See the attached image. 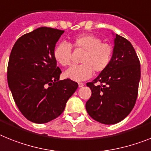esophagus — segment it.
Segmentation results:
<instances>
[{
  "label": "esophagus",
  "mask_w": 151,
  "mask_h": 151,
  "mask_svg": "<svg viewBox=\"0 0 151 151\" xmlns=\"http://www.w3.org/2000/svg\"><path fill=\"white\" fill-rule=\"evenodd\" d=\"M84 85H85L84 83H81V82H80V83H78V86H79V87H83Z\"/></svg>",
  "instance_id": "obj_1"
}]
</instances>
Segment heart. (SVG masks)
<instances>
[{"label":"heart","instance_id":"heart-1","mask_svg":"<svg viewBox=\"0 0 151 151\" xmlns=\"http://www.w3.org/2000/svg\"><path fill=\"white\" fill-rule=\"evenodd\" d=\"M71 48L84 51L80 60L81 65H74L65 73L68 78L75 81L89 79L93 73L104 71L111 64L113 48L109 43L92 34H81L73 38L70 43L61 42L54 48V58L62 67L71 64Z\"/></svg>","mask_w":151,"mask_h":151}]
</instances>
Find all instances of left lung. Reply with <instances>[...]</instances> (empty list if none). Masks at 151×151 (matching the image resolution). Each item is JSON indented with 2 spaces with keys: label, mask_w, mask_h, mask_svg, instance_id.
Returning <instances> with one entry per match:
<instances>
[{
  "label": "left lung",
  "mask_w": 151,
  "mask_h": 151,
  "mask_svg": "<svg viewBox=\"0 0 151 151\" xmlns=\"http://www.w3.org/2000/svg\"><path fill=\"white\" fill-rule=\"evenodd\" d=\"M113 56L109 66L95 80L86 83L92 91L86 109L102 124L121 122L132 112L138 94L140 61L132 45L115 34Z\"/></svg>",
  "instance_id": "left-lung-1"
}]
</instances>
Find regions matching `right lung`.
Segmentation results:
<instances>
[{"label":"right lung","mask_w":151,"mask_h":151,"mask_svg":"<svg viewBox=\"0 0 151 151\" xmlns=\"http://www.w3.org/2000/svg\"><path fill=\"white\" fill-rule=\"evenodd\" d=\"M64 30L39 27L17 40L10 52L7 82L17 106L28 120L42 124L58 117L78 87L59 81L61 70L53 56Z\"/></svg>","instance_id":"1"}]
</instances>
